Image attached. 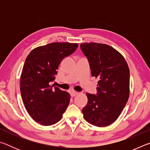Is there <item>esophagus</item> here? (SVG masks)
I'll list each match as a JSON object with an SVG mask.
<instances>
[{
  "label": "esophagus",
  "instance_id": "1",
  "mask_svg": "<svg viewBox=\"0 0 150 150\" xmlns=\"http://www.w3.org/2000/svg\"><path fill=\"white\" fill-rule=\"evenodd\" d=\"M70 95L72 96V97H74V96H77L78 95V93L76 92V91H71V92L70 93Z\"/></svg>",
  "mask_w": 150,
  "mask_h": 150
}]
</instances>
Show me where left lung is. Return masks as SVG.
I'll return each mask as SVG.
<instances>
[{
	"label": "left lung",
	"mask_w": 150,
	"mask_h": 150,
	"mask_svg": "<svg viewBox=\"0 0 150 150\" xmlns=\"http://www.w3.org/2000/svg\"><path fill=\"white\" fill-rule=\"evenodd\" d=\"M80 45L89 62L91 75L98 79L97 94L86 93L88 103L82 110L83 117L93 126H109L120 116L130 95L128 63L107 44L90 42Z\"/></svg>",
	"instance_id": "8db88e82"
}]
</instances>
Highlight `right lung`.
Returning <instances> with one entry per match:
<instances>
[{
  "instance_id": "1",
  "label": "right lung",
  "mask_w": 150,
  "mask_h": 150,
  "mask_svg": "<svg viewBox=\"0 0 150 150\" xmlns=\"http://www.w3.org/2000/svg\"><path fill=\"white\" fill-rule=\"evenodd\" d=\"M77 43L54 42L33 49L28 55L20 76L24 105L33 120L43 126L62 119L70 102L66 91L50 85L63 58L77 50Z\"/></svg>"
}]
</instances>
